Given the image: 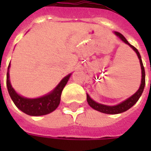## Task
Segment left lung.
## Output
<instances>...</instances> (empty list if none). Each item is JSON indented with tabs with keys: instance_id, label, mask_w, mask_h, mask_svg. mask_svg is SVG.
I'll list each match as a JSON object with an SVG mask.
<instances>
[{
	"instance_id": "8db88e82",
	"label": "left lung",
	"mask_w": 151,
	"mask_h": 151,
	"mask_svg": "<svg viewBox=\"0 0 151 151\" xmlns=\"http://www.w3.org/2000/svg\"><path fill=\"white\" fill-rule=\"evenodd\" d=\"M116 35L118 37H120V39L122 41H124V43L129 45L132 48H133L135 52H136L137 55L138 56L140 60V64H141V68H142V83H141V86H140L138 91L134 94L133 95H132L131 97L124 100L122 103H120V104L116 105V106H107V105L100 104H98L95 102L93 99H91V97L89 96L88 95H86V99H87V103L92 108H94L96 111H100V112H103V113L106 114H119L121 113V112H124V111L129 110L130 108H132L133 105L136 104L137 100L139 99V98L141 97V95L142 94L143 90H144V87H145V84H146V74H145V69H144V66H143L142 60V58H141V56H140L139 52L137 51L135 47H133V45H131L125 38L124 37L123 35H121L119 32H115Z\"/></svg>"
}]
</instances>
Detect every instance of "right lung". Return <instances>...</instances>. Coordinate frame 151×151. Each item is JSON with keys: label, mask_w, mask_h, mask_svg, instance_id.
I'll use <instances>...</instances> for the list:
<instances>
[{"label": "right lung", "mask_w": 151, "mask_h": 151, "mask_svg": "<svg viewBox=\"0 0 151 151\" xmlns=\"http://www.w3.org/2000/svg\"><path fill=\"white\" fill-rule=\"evenodd\" d=\"M9 66H10V63L8 66L6 85H7L9 94L18 109H20L22 111H23L24 113L27 114L29 116H35L47 115L56 110L60 104V95L62 93L63 89L69 81V77L71 74H69L65 78H64L61 80V82L59 83V85L54 89V91H52L48 95L38 99H27L18 95L12 87L9 82Z\"/></svg>", "instance_id": "add662e5"}]
</instances>
